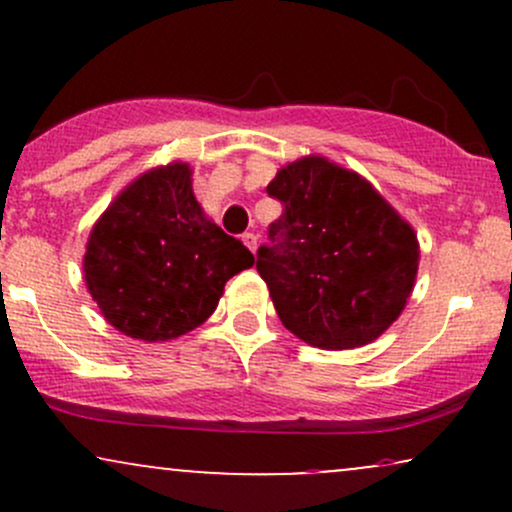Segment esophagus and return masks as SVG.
I'll return each mask as SVG.
<instances>
[{
  "instance_id": "34e87169",
  "label": "esophagus",
  "mask_w": 512,
  "mask_h": 512,
  "mask_svg": "<svg viewBox=\"0 0 512 512\" xmlns=\"http://www.w3.org/2000/svg\"><path fill=\"white\" fill-rule=\"evenodd\" d=\"M243 243L248 245L252 252L257 250V236H255V233H243Z\"/></svg>"
}]
</instances>
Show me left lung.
<instances>
[{
  "label": "left lung",
  "instance_id": "obj_1",
  "mask_svg": "<svg viewBox=\"0 0 512 512\" xmlns=\"http://www.w3.org/2000/svg\"><path fill=\"white\" fill-rule=\"evenodd\" d=\"M267 192L284 211L257 272L286 330L330 351L378 339L414 289V228L368 180L322 156L281 168Z\"/></svg>",
  "mask_w": 512,
  "mask_h": 512
}]
</instances>
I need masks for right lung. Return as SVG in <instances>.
I'll use <instances>...</instances> for the list:
<instances>
[{"instance_id":"add662e5","label":"right lung","mask_w":512,"mask_h":512,"mask_svg":"<svg viewBox=\"0 0 512 512\" xmlns=\"http://www.w3.org/2000/svg\"><path fill=\"white\" fill-rule=\"evenodd\" d=\"M255 257L204 216L187 163L129 182L93 226L84 255L88 293L115 330L168 342L214 313L231 276Z\"/></svg>"}]
</instances>
